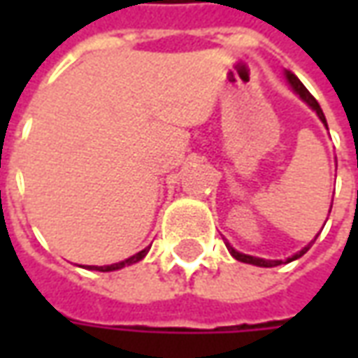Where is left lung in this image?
I'll list each match as a JSON object with an SVG mask.
<instances>
[{
  "instance_id": "obj_1",
  "label": "left lung",
  "mask_w": 358,
  "mask_h": 358,
  "mask_svg": "<svg viewBox=\"0 0 358 358\" xmlns=\"http://www.w3.org/2000/svg\"><path fill=\"white\" fill-rule=\"evenodd\" d=\"M285 78H287V82H289V86L293 88V92H295V94H299L301 99L307 103L310 109L315 110L316 115H318V118H320V120L324 122V126L328 128V124H326V117H324V113H322V109H320V105H318V101H316L315 97L310 95V92H308V90L303 86V82H301L299 78H297V76L292 73V71H285ZM331 201H334V199H331ZM330 210H331V207H330ZM316 238H318V236H316ZM316 238L310 241L308 245H305V248L301 249L299 253H295L293 257H289V259H287L285 263H292V261H295V259H299V257L305 255L308 249H310V245H313V243L316 241ZM226 248H228V251H230V255H232L234 259L241 261V263L255 264V266H264V268H270V266H278V264H282V261H266V259H259V257H251V255H245V253H240V251H236V249H234L232 245L228 243V241H226Z\"/></svg>"
}]
</instances>
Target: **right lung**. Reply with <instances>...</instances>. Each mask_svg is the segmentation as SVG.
Listing matches in <instances>:
<instances>
[{
  "mask_svg": "<svg viewBox=\"0 0 358 358\" xmlns=\"http://www.w3.org/2000/svg\"><path fill=\"white\" fill-rule=\"evenodd\" d=\"M149 248H145L143 251H140V253H136V255L128 257V259H124V261H120V263H115V264H107V266H88L90 270H99V272H110V270H118V268H124V266H128V264H134L138 263V261H141L143 257L148 255Z\"/></svg>",
  "mask_w": 358,
  "mask_h": 358,
  "instance_id": "1",
  "label": "right lung"
}]
</instances>
